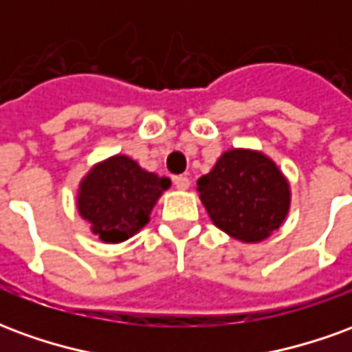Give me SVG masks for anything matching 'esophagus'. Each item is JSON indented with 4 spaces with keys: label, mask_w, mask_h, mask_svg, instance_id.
<instances>
[{
    "label": "esophagus",
    "mask_w": 352,
    "mask_h": 352,
    "mask_svg": "<svg viewBox=\"0 0 352 352\" xmlns=\"http://www.w3.org/2000/svg\"><path fill=\"white\" fill-rule=\"evenodd\" d=\"M173 183H175V188H179V190H188V188H190V179L184 175L175 177Z\"/></svg>",
    "instance_id": "1"
}]
</instances>
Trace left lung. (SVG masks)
<instances>
[{"label":"left lung","mask_w":352,"mask_h":352,"mask_svg":"<svg viewBox=\"0 0 352 352\" xmlns=\"http://www.w3.org/2000/svg\"><path fill=\"white\" fill-rule=\"evenodd\" d=\"M199 199L217 228L243 243H260L280 228L290 209V184L260 151L230 148L198 179Z\"/></svg>","instance_id":"left-lung-1"}]
</instances>
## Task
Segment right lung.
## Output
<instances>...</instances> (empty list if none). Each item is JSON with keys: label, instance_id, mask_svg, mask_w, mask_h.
<instances>
[{"label": "right lung", "instance_id": "add662e5", "mask_svg": "<svg viewBox=\"0 0 352 352\" xmlns=\"http://www.w3.org/2000/svg\"><path fill=\"white\" fill-rule=\"evenodd\" d=\"M169 186L168 177L146 171L130 156L115 154L82 177L77 209L103 243H122L151 221L156 201Z\"/></svg>", "mask_w": 352, "mask_h": 352}]
</instances>
